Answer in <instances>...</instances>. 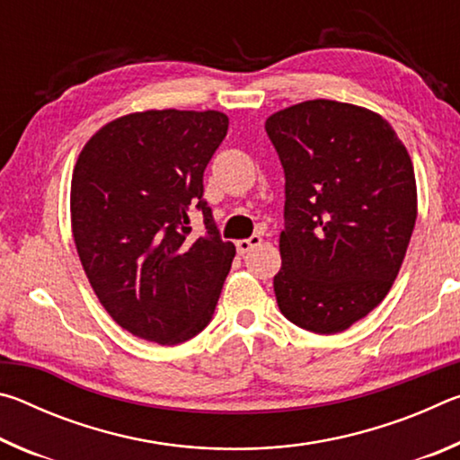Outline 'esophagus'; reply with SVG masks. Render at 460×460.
I'll return each mask as SVG.
<instances>
[{
	"mask_svg": "<svg viewBox=\"0 0 460 460\" xmlns=\"http://www.w3.org/2000/svg\"><path fill=\"white\" fill-rule=\"evenodd\" d=\"M260 243H261V237H260V235H252L249 239H239L237 243H235L237 253H239V255H245V253L252 252V249H253L255 245H260Z\"/></svg>",
	"mask_w": 460,
	"mask_h": 460,
	"instance_id": "34e87169",
	"label": "esophagus"
}]
</instances>
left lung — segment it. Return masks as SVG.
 <instances>
[{"mask_svg":"<svg viewBox=\"0 0 460 460\" xmlns=\"http://www.w3.org/2000/svg\"><path fill=\"white\" fill-rule=\"evenodd\" d=\"M266 131L286 176L278 306L300 329L341 332L385 298L406 258L410 154L381 115L329 99L282 109Z\"/></svg>","mask_w":460,"mask_h":460,"instance_id":"left-lung-1","label":"left lung"}]
</instances>
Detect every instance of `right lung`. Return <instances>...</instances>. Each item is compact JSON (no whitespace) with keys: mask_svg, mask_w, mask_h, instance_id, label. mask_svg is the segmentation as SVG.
<instances>
[{"mask_svg":"<svg viewBox=\"0 0 460 460\" xmlns=\"http://www.w3.org/2000/svg\"><path fill=\"white\" fill-rule=\"evenodd\" d=\"M219 111L129 113L101 128L76 160L71 223L84 274L115 323L178 345L211 323L235 245L202 199V174L227 136ZM206 219L194 238L188 213Z\"/></svg>","mask_w":460,"mask_h":460,"instance_id":"add662e5","label":"right lung"}]
</instances>
